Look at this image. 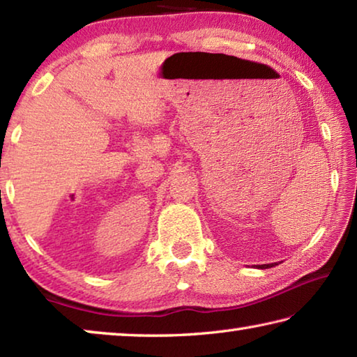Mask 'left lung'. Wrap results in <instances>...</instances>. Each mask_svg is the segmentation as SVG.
Returning <instances> with one entry per match:
<instances>
[{
	"label": "left lung",
	"mask_w": 357,
	"mask_h": 357,
	"mask_svg": "<svg viewBox=\"0 0 357 357\" xmlns=\"http://www.w3.org/2000/svg\"><path fill=\"white\" fill-rule=\"evenodd\" d=\"M274 264H275V263H273V264H258L257 268H258V269H268V268H273Z\"/></svg>",
	"instance_id": "obj_1"
}]
</instances>
